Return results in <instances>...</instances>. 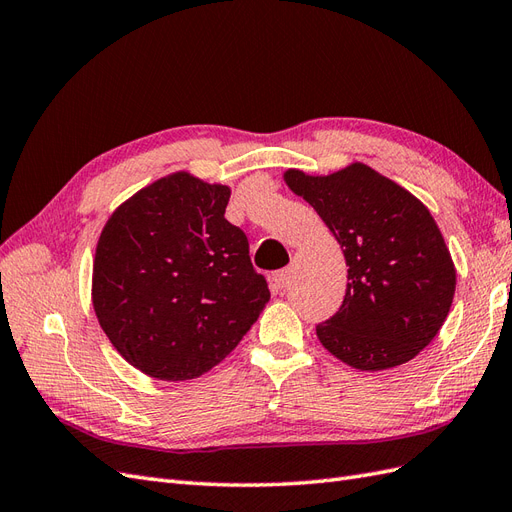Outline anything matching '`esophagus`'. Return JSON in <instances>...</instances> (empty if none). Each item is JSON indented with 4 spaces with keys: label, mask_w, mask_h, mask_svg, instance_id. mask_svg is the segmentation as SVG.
Returning a JSON list of instances; mask_svg holds the SVG:
<instances>
[{
    "label": "esophagus",
    "mask_w": 512,
    "mask_h": 512,
    "mask_svg": "<svg viewBox=\"0 0 512 512\" xmlns=\"http://www.w3.org/2000/svg\"><path fill=\"white\" fill-rule=\"evenodd\" d=\"M288 280H290V271H288V269L275 271L273 277H271V286H273L275 290H282V288L288 284Z\"/></svg>",
    "instance_id": "1"
}]
</instances>
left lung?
Instances as JSON below:
<instances>
[{
  "label": "left lung",
  "mask_w": 512,
  "mask_h": 512,
  "mask_svg": "<svg viewBox=\"0 0 512 512\" xmlns=\"http://www.w3.org/2000/svg\"><path fill=\"white\" fill-rule=\"evenodd\" d=\"M284 179L331 228L348 265L342 307L316 327L320 344L363 371L414 359L438 335L457 282L427 207L361 162L327 177L286 170Z\"/></svg>",
  "instance_id": "8db88e82"
}]
</instances>
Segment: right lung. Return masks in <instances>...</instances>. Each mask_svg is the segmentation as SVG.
Masks as SVG:
<instances>
[{
    "label": "right lung",
    "mask_w": 512,
    "mask_h": 512,
    "mask_svg": "<svg viewBox=\"0 0 512 512\" xmlns=\"http://www.w3.org/2000/svg\"><path fill=\"white\" fill-rule=\"evenodd\" d=\"M230 188L173 173L108 218L94 260V309L117 352L158 380H192L250 331L271 292L226 218Z\"/></svg>",
    "instance_id": "1"
}]
</instances>
